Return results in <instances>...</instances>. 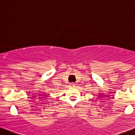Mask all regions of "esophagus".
<instances>
[{
  "label": "esophagus",
  "instance_id": "1",
  "mask_svg": "<svg viewBox=\"0 0 135 135\" xmlns=\"http://www.w3.org/2000/svg\"><path fill=\"white\" fill-rule=\"evenodd\" d=\"M75 86H76V85H75V84H74V83H71V84L70 85V86L72 87V88L75 87Z\"/></svg>",
  "mask_w": 135,
  "mask_h": 135
}]
</instances>
